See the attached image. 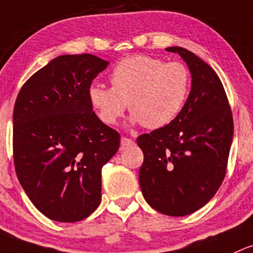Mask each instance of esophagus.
Instances as JSON below:
<instances>
[{
    "mask_svg": "<svg viewBox=\"0 0 253 253\" xmlns=\"http://www.w3.org/2000/svg\"><path fill=\"white\" fill-rule=\"evenodd\" d=\"M133 141L131 138H127V137H121V145L122 146H129V145H133Z\"/></svg>",
    "mask_w": 253,
    "mask_h": 253,
    "instance_id": "esophagus-1",
    "label": "esophagus"
}]
</instances>
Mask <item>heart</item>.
<instances>
[{
    "instance_id": "heart-1",
    "label": "heart",
    "mask_w": 253,
    "mask_h": 253,
    "mask_svg": "<svg viewBox=\"0 0 253 253\" xmlns=\"http://www.w3.org/2000/svg\"><path fill=\"white\" fill-rule=\"evenodd\" d=\"M112 87L92 85L88 98L107 125L124 116L128 103L132 122L158 128L179 115L191 90V72L179 61H165L148 55L121 60L110 73Z\"/></svg>"
}]
</instances>
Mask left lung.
<instances>
[{"label":"left lung","instance_id":"obj_1","mask_svg":"<svg viewBox=\"0 0 253 253\" xmlns=\"http://www.w3.org/2000/svg\"><path fill=\"white\" fill-rule=\"evenodd\" d=\"M192 87L173 121L137 138L144 161L139 184L144 198L158 212L185 216L204 207L226 176L233 139V114L215 71L180 46Z\"/></svg>","mask_w":253,"mask_h":253}]
</instances>
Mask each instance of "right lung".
<instances>
[{
  "mask_svg": "<svg viewBox=\"0 0 253 253\" xmlns=\"http://www.w3.org/2000/svg\"><path fill=\"white\" fill-rule=\"evenodd\" d=\"M108 62L62 55L25 82L13 112L15 173L30 201L50 220L78 222L101 203L102 167L120 133L92 110L88 88Z\"/></svg>",
  "mask_w": 253,
  "mask_h": 253,
  "instance_id": "right-lung-1",
  "label": "right lung"
}]
</instances>
